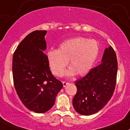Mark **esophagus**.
<instances>
[{
	"label": "esophagus",
	"instance_id": "obj_1",
	"mask_svg": "<svg viewBox=\"0 0 130 130\" xmlns=\"http://www.w3.org/2000/svg\"><path fill=\"white\" fill-rule=\"evenodd\" d=\"M62 83H63V87H65V86H67V85H68V83H69L66 82V81H63Z\"/></svg>",
	"mask_w": 130,
	"mask_h": 130
}]
</instances>
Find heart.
I'll list each match as a JSON object with an SVG mask.
<instances>
[{"mask_svg": "<svg viewBox=\"0 0 130 130\" xmlns=\"http://www.w3.org/2000/svg\"><path fill=\"white\" fill-rule=\"evenodd\" d=\"M99 51V44L95 40L78 37L64 41L59 49L50 50L47 55L50 68L56 76H62L68 60L70 68L67 75L72 76L77 73L83 76L91 70Z\"/></svg>", "mask_w": 130, "mask_h": 130, "instance_id": "1", "label": "heart"}]
</instances>
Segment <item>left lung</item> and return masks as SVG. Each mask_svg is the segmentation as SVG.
<instances>
[{"label": "left lung", "mask_w": 130, "mask_h": 130, "mask_svg": "<svg viewBox=\"0 0 130 130\" xmlns=\"http://www.w3.org/2000/svg\"><path fill=\"white\" fill-rule=\"evenodd\" d=\"M117 70L116 54L110 45L105 49L102 63L75 81L77 92L73 105L78 113L92 115L107 104L115 90Z\"/></svg>", "instance_id": "8db88e82"}]
</instances>
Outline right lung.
<instances>
[{"label": "right lung", "instance_id": "obj_1", "mask_svg": "<svg viewBox=\"0 0 130 130\" xmlns=\"http://www.w3.org/2000/svg\"><path fill=\"white\" fill-rule=\"evenodd\" d=\"M46 31H32L20 43L13 56L12 72L15 90L24 105L36 113L53 107L63 84L50 70L46 49Z\"/></svg>", "mask_w": 130, "mask_h": 130}]
</instances>
